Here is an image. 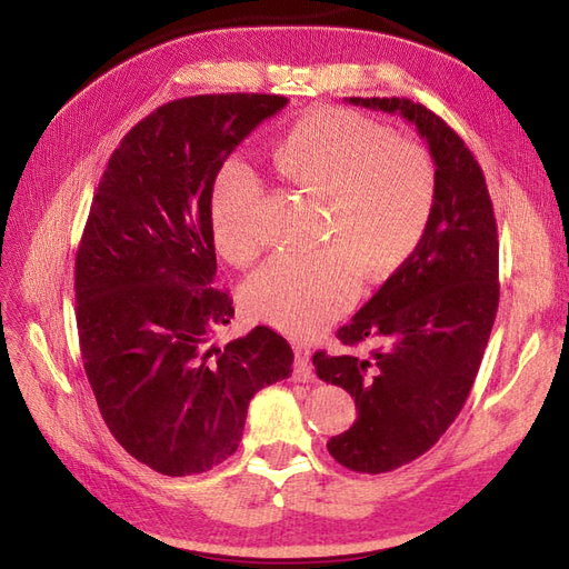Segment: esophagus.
<instances>
[{"label": "esophagus", "instance_id": "esophagus-1", "mask_svg": "<svg viewBox=\"0 0 569 569\" xmlns=\"http://www.w3.org/2000/svg\"><path fill=\"white\" fill-rule=\"evenodd\" d=\"M297 351V360H295V377L299 382H311L316 372H313V366H311V351H308L306 347H301V343H297L295 347Z\"/></svg>", "mask_w": 569, "mask_h": 569}]
</instances>
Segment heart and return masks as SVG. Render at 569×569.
<instances>
[{
	"label": "heart",
	"mask_w": 569,
	"mask_h": 569,
	"mask_svg": "<svg viewBox=\"0 0 569 569\" xmlns=\"http://www.w3.org/2000/svg\"><path fill=\"white\" fill-rule=\"evenodd\" d=\"M274 163L295 184L325 194V239L308 256H278L242 289L253 320L291 337L322 332L356 303L363 270L389 278L418 249L437 201L429 153L347 109L306 111L274 147ZM263 182L242 157L222 161L209 184V226L216 251L234 266L261 253L258 209Z\"/></svg>",
	"instance_id": "obj_1"
}]
</instances>
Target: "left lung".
Listing matches in <instances>:
<instances>
[{"mask_svg": "<svg viewBox=\"0 0 569 569\" xmlns=\"http://www.w3.org/2000/svg\"><path fill=\"white\" fill-rule=\"evenodd\" d=\"M418 128L437 166V201L418 249L337 330L339 353L316 351L322 382L347 389L358 420L327 441L353 472L420 458L458 418L498 311V232L487 180L456 130L403 97H349Z\"/></svg>", "mask_w": 569, "mask_h": 569, "instance_id": "1", "label": "left lung"}]
</instances>
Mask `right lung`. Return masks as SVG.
Listing matches in <instances>:
<instances>
[{
  "mask_svg": "<svg viewBox=\"0 0 569 569\" xmlns=\"http://www.w3.org/2000/svg\"><path fill=\"white\" fill-rule=\"evenodd\" d=\"M287 107L278 94H199L142 118L111 153L76 253L84 372L116 441L168 477L232 456L258 389L291 375L282 335L258 325L226 347L234 316L216 287L209 184Z\"/></svg>",
  "mask_w": 569,
  "mask_h": 569,
  "instance_id": "obj_1",
  "label": "right lung"
}]
</instances>
